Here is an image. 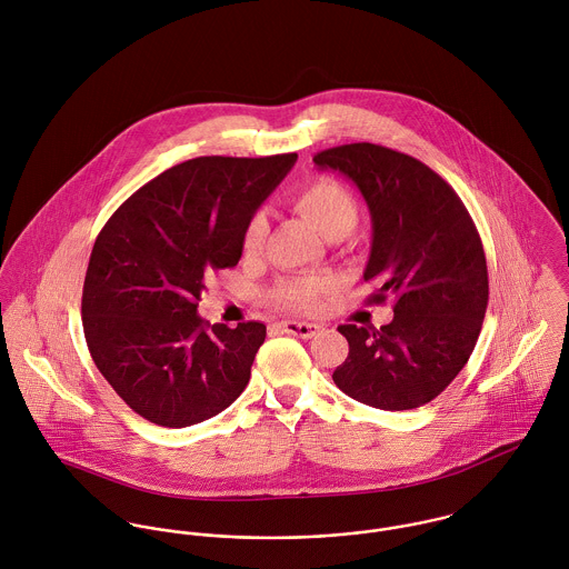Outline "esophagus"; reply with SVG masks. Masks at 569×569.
<instances>
[{
	"instance_id": "esophagus-1",
	"label": "esophagus",
	"mask_w": 569,
	"mask_h": 569,
	"mask_svg": "<svg viewBox=\"0 0 569 569\" xmlns=\"http://www.w3.org/2000/svg\"><path fill=\"white\" fill-rule=\"evenodd\" d=\"M280 328L284 330V332H289V335H296V337H302V339H309V337H316L318 332H320V325H311V322H293V320H289V322H282Z\"/></svg>"
}]
</instances>
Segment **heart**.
<instances>
[{"instance_id": "1", "label": "heart", "mask_w": 569, "mask_h": 569, "mask_svg": "<svg viewBox=\"0 0 569 569\" xmlns=\"http://www.w3.org/2000/svg\"><path fill=\"white\" fill-rule=\"evenodd\" d=\"M293 210L302 214L325 239L337 234H350L359 221V206L350 190L330 179L318 177L300 188H296L289 197ZM264 239V219L251 217L243 232V251L253 253ZM328 289V280L320 276H298L278 282L269 298L273 305L287 311H313L320 302V296Z\"/></svg>"}]
</instances>
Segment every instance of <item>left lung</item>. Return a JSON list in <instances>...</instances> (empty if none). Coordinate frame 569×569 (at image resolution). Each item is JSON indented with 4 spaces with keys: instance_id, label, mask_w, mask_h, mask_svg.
<instances>
[{
    "instance_id": "1",
    "label": "left lung",
    "mask_w": 569,
    "mask_h": 569,
    "mask_svg": "<svg viewBox=\"0 0 569 569\" xmlns=\"http://www.w3.org/2000/svg\"><path fill=\"white\" fill-rule=\"evenodd\" d=\"M339 170L368 203L375 280L370 305L392 300L395 318L379 330L343 325L348 357L335 386L363 406L403 411L433 401L465 368L488 305L485 247L456 190L406 153L359 142L313 158Z\"/></svg>"
}]
</instances>
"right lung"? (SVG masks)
Returning <instances> with one entry per match:
<instances>
[{
	"label": "right lung",
	"instance_id": "right-lung-1",
	"mask_svg": "<svg viewBox=\"0 0 569 569\" xmlns=\"http://www.w3.org/2000/svg\"><path fill=\"white\" fill-rule=\"evenodd\" d=\"M296 160L177 163L100 230L82 284V330L100 375L142 418L190 427L241 397L267 326H210L197 307L206 278L239 264L249 219Z\"/></svg>",
	"mask_w": 569,
	"mask_h": 569
}]
</instances>
